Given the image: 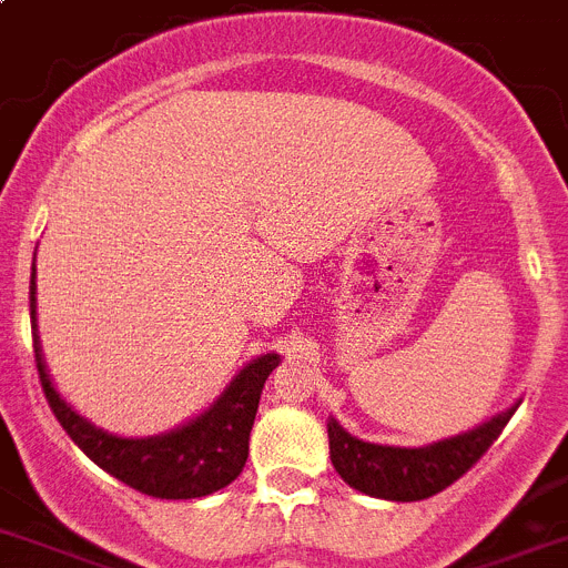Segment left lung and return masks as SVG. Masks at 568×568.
I'll use <instances>...</instances> for the list:
<instances>
[{"label": "left lung", "instance_id": "8db88e82", "mask_svg": "<svg viewBox=\"0 0 568 568\" xmlns=\"http://www.w3.org/2000/svg\"><path fill=\"white\" fill-rule=\"evenodd\" d=\"M518 405L493 416L467 434L434 442L425 447H392L363 442L346 434L335 419H329V456L335 470L348 487L388 501H423L450 487L465 476L487 447L498 439L509 416Z\"/></svg>", "mask_w": 568, "mask_h": 568}]
</instances>
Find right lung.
I'll list each match as a JSON object with an SVG mask.
<instances>
[{
    "label": "right lung",
    "mask_w": 568,
    "mask_h": 568,
    "mask_svg": "<svg viewBox=\"0 0 568 568\" xmlns=\"http://www.w3.org/2000/svg\"><path fill=\"white\" fill-rule=\"evenodd\" d=\"M30 324H33L36 368L47 403L67 436L109 476L121 478L123 485L154 498H202L227 487L242 473L264 379L278 366V355H262L247 363L231 379L225 394L191 423L160 436L123 439L87 423L50 383L36 335V262L30 275Z\"/></svg>",
    "instance_id": "right-lung-1"
}]
</instances>
